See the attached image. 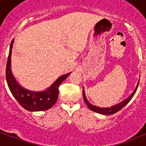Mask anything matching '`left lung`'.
Wrapping results in <instances>:
<instances>
[{
    "label": "left lung",
    "mask_w": 146,
    "mask_h": 146,
    "mask_svg": "<svg viewBox=\"0 0 146 146\" xmlns=\"http://www.w3.org/2000/svg\"><path fill=\"white\" fill-rule=\"evenodd\" d=\"M139 81L138 82V84L137 86H136V87H135V90L132 92V94H131L127 99H125V100L122 101L121 103H118V104H116V105L115 106H110V107H99L97 106L91 104V103L88 101L86 97L84 89H83V100H84V102H85L86 104L87 105L88 107L90 108V109L92 111H93V112L100 113V114H103V115H112V114H114V113H117L118 111H119V110L124 107L125 105H127L128 103L129 102L130 100H132V98L133 97V96L135 95V92L137 90L138 86H139Z\"/></svg>",
    "instance_id": "1"
}]
</instances>
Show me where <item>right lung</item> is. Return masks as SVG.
<instances>
[{"instance_id": "add662e5", "label": "right lung", "mask_w": 146, "mask_h": 146, "mask_svg": "<svg viewBox=\"0 0 146 146\" xmlns=\"http://www.w3.org/2000/svg\"><path fill=\"white\" fill-rule=\"evenodd\" d=\"M14 40L10 45L8 58L6 66V80L12 95L20 105L25 110L36 112L49 110L56 102L59 96V86L71 73H66L56 80L46 90L43 91H32L25 89L17 83L11 71V53Z\"/></svg>"}]
</instances>
